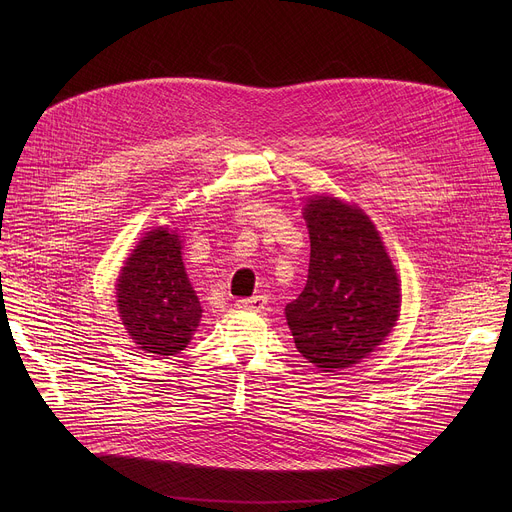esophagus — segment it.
<instances>
[{"label":"esophagus","mask_w":512,"mask_h":512,"mask_svg":"<svg viewBox=\"0 0 512 512\" xmlns=\"http://www.w3.org/2000/svg\"><path fill=\"white\" fill-rule=\"evenodd\" d=\"M265 304H267L265 296H253V298H247V300H239L237 308L239 310H255V312H259V310L265 308Z\"/></svg>","instance_id":"34e87169"}]
</instances>
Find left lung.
I'll return each mask as SVG.
<instances>
[{
    "mask_svg": "<svg viewBox=\"0 0 512 512\" xmlns=\"http://www.w3.org/2000/svg\"><path fill=\"white\" fill-rule=\"evenodd\" d=\"M308 281L285 306L296 348L334 373L367 358L397 322L401 289L383 241L360 208L320 196L304 208Z\"/></svg>",
    "mask_w": 512,
    "mask_h": 512,
    "instance_id": "8db88e82",
    "label": "left lung"
}]
</instances>
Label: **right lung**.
Segmentation results:
<instances>
[{
  "instance_id": "1",
  "label": "right lung",
  "mask_w": 512,
  "mask_h": 512,
  "mask_svg": "<svg viewBox=\"0 0 512 512\" xmlns=\"http://www.w3.org/2000/svg\"><path fill=\"white\" fill-rule=\"evenodd\" d=\"M176 233L145 235L121 269L117 306L125 330L141 350L172 356L186 348L202 308L182 263Z\"/></svg>"
}]
</instances>
